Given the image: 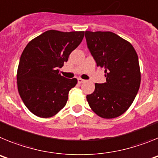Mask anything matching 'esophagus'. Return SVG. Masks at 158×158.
<instances>
[{
    "label": "esophagus",
    "mask_w": 158,
    "mask_h": 158,
    "mask_svg": "<svg viewBox=\"0 0 158 158\" xmlns=\"http://www.w3.org/2000/svg\"><path fill=\"white\" fill-rule=\"evenodd\" d=\"M77 81H78V83H79V84H81V83H83V82L85 81L83 80V79H81V78H78Z\"/></svg>",
    "instance_id": "obj_1"
}]
</instances>
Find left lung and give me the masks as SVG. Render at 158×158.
Masks as SVG:
<instances>
[{
  "instance_id": "left-lung-1",
  "label": "left lung",
  "mask_w": 158,
  "mask_h": 158,
  "mask_svg": "<svg viewBox=\"0 0 158 158\" xmlns=\"http://www.w3.org/2000/svg\"><path fill=\"white\" fill-rule=\"evenodd\" d=\"M85 39L96 65L106 73L105 83L95 84L94 92L87 95L88 103L101 118H116L129 108L139 92L138 54L129 42L113 32L86 31Z\"/></svg>"
}]
</instances>
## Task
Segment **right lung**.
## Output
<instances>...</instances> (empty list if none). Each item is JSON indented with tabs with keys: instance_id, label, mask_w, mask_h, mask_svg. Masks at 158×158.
<instances>
[{
	"instance_id": "add662e5",
	"label": "right lung",
	"mask_w": 158,
	"mask_h": 158,
	"mask_svg": "<svg viewBox=\"0 0 158 158\" xmlns=\"http://www.w3.org/2000/svg\"><path fill=\"white\" fill-rule=\"evenodd\" d=\"M85 31L49 30L23 50L17 69V87L23 104L34 115L50 118L63 108L77 83L59 73L69 55L81 43Z\"/></svg>"
}]
</instances>
